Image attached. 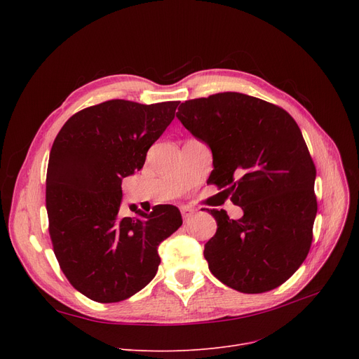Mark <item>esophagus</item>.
<instances>
[{
	"label": "esophagus",
	"instance_id": "esophagus-1",
	"mask_svg": "<svg viewBox=\"0 0 359 359\" xmlns=\"http://www.w3.org/2000/svg\"><path fill=\"white\" fill-rule=\"evenodd\" d=\"M195 212H196V210H195V208H191V206H183V208H182L183 219H189Z\"/></svg>",
	"mask_w": 359,
	"mask_h": 359
}]
</instances>
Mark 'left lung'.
Returning a JSON list of instances; mask_svg holds the SVG:
<instances>
[{
	"label": "left lung",
	"mask_w": 359,
	"mask_h": 359,
	"mask_svg": "<svg viewBox=\"0 0 359 359\" xmlns=\"http://www.w3.org/2000/svg\"><path fill=\"white\" fill-rule=\"evenodd\" d=\"M176 116L211 148L210 182L243 210L240 219L208 210L217 221L203 250L210 271L244 294L284 284L309 255L317 214L316 167L297 122L234 91L187 100Z\"/></svg>",
	"instance_id": "left-lung-1"
}]
</instances>
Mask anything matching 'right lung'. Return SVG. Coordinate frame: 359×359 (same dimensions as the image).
Here are the masks:
<instances>
[{"instance_id":"add662e5","label":"right lung","mask_w":359,"mask_h":359,"mask_svg":"<svg viewBox=\"0 0 359 359\" xmlns=\"http://www.w3.org/2000/svg\"><path fill=\"white\" fill-rule=\"evenodd\" d=\"M180 102L109 100L72 115L48 163L46 211L53 252L71 285L97 303H118L157 273L158 246L180 225L173 205L122 217V179L141 170L148 148Z\"/></svg>"}]
</instances>
